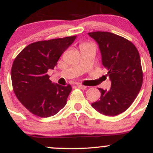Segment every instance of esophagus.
I'll list each match as a JSON object with an SVG mask.
<instances>
[{
  "mask_svg": "<svg viewBox=\"0 0 153 153\" xmlns=\"http://www.w3.org/2000/svg\"><path fill=\"white\" fill-rule=\"evenodd\" d=\"M78 87L79 88L82 89V90H85V89L87 88V86H85V85H81V84H79L78 85Z\"/></svg>",
  "mask_w": 153,
  "mask_h": 153,
  "instance_id": "1",
  "label": "esophagus"
}]
</instances>
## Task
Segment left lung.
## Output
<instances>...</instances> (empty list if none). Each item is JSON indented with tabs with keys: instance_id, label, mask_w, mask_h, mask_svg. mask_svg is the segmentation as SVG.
Masks as SVG:
<instances>
[{
	"instance_id": "obj_1",
	"label": "left lung",
	"mask_w": 153,
	"mask_h": 153,
	"mask_svg": "<svg viewBox=\"0 0 153 153\" xmlns=\"http://www.w3.org/2000/svg\"><path fill=\"white\" fill-rule=\"evenodd\" d=\"M88 35L99 44L102 64L111 81L109 91L99 88L100 100L92 106L104 115L120 114L131 106L143 85L140 54L134 44L119 35L108 31L89 32Z\"/></svg>"
}]
</instances>
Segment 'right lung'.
Returning <instances> with one entry per match:
<instances>
[{
	"label": "right lung",
	"instance_id": "right-lung-1",
	"mask_svg": "<svg viewBox=\"0 0 153 153\" xmlns=\"http://www.w3.org/2000/svg\"><path fill=\"white\" fill-rule=\"evenodd\" d=\"M77 36L31 43L16 56L11 68L13 90L19 101L37 117H49L65 106L71 92L66 86L52 83L47 74Z\"/></svg>",
	"mask_w": 153,
	"mask_h": 153
}]
</instances>
